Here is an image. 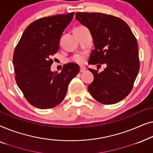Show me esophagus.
I'll list each match as a JSON object with an SVG mask.
<instances>
[{
  "instance_id": "34e87169",
  "label": "esophagus",
  "mask_w": 153,
  "mask_h": 153,
  "mask_svg": "<svg viewBox=\"0 0 153 153\" xmlns=\"http://www.w3.org/2000/svg\"><path fill=\"white\" fill-rule=\"evenodd\" d=\"M85 70H86V68H85V67H80V72L81 73L84 72Z\"/></svg>"
}]
</instances>
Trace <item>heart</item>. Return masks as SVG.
Returning <instances> with one entry per match:
<instances>
[{
	"label": "heart",
	"mask_w": 153,
	"mask_h": 153,
	"mask_svg": "<svg viewBox=\"0 0 153 153\" xmlns=\"http://www.w3.org/2000/svg\"><path fill=\"white\" fill-rule=\"evenodd\" d=\"M79 27H82V26H79ZM70 60L72 62H76L78 64H83L85 62V56L83 54H76L74 55L71 58Z\"/></svg>",
	"instance_id": "1"
}]
</instances>
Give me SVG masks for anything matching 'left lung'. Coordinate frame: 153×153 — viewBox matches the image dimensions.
Returning <instances> with one entry per match:
<instances>
[{
	"label": "left lung",
	"mask_w": 153,
	"mask_h": 153,
	"mask_svg": "<svg viewBox=\"0 0 153 153\" xmlns=\"http://www.w3.org/2000/svg\"><path fill=\"white\" fill-rule=\"evenodd\" d=\"M75 19L91 31L95 49L89 64L106 68L102 72L88 69L94 80L88 89L94 99L103 104L118 103L130 93L139 71L137 39L128 25L113 15L77 12Z\"/></svg>",
	"instance_id": "8db88e82"
}]
</instances>
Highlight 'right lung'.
Masks as SVG:
<instances>
[{
    "label": "right lung",
    "instance_id": "right-lung-1",
    "mask_svg": "<svg viewBox=\"0 0 153 153\" xmlns=\"http://www.w3.org/2000/svg\"><path fill=\"white\" fill-rule=\"evenodd\" d=\"M74 12L39 19L25 29L13 55L15 80L31 105L41 109L55 107L65 97L69 83L79 72L70 62L61 72H51V56L59 49L61 35Z\"/></svg>",
    "mask_w": 153,
    "mask_h": 153
}]
</instances>
